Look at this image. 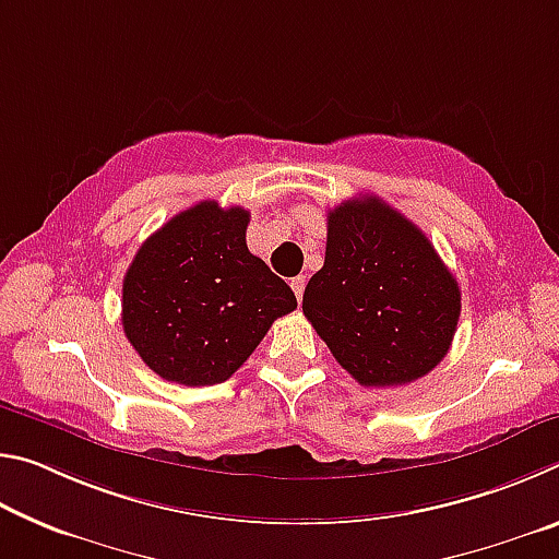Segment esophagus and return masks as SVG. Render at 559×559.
I'll list each match as a JSON object with an SVG mask.
<instances>
[{"instance_id": "esophagus-1", "label": "esophagus", "mask_w": 559, "mask_h": 559, "mask_svg": "<svg viewBox=\"0 0 559 559\" xmlns=\"http://www.w3.org/2000/svg\"><path fill=\"white\" fill-rule=\"evenodd\" d=\"M290 288H293V293H296V298H298V302H300L302 290H306V278H302V276L293 278V281H290Z\"/></svg>"}]
</instances>
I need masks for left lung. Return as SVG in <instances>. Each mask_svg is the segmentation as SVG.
<instances>
[{
    "label": "left lung",
    "instance_id": "8db88e82",
    "mask_svg": "<svg viewBox=\"0 0 559 559\" xmlns=\"http://www.w3.org/2000/svg\"><path fill=\"white\" fill-rule=\"evenodd\" d=\"M302 313L359 384L396 386L447 357L461 290L419 226L365 194L328 212L325 263Z\"/></svg>",
    "mask_w": 559,
    "mask_h": 559
}]
</instances>
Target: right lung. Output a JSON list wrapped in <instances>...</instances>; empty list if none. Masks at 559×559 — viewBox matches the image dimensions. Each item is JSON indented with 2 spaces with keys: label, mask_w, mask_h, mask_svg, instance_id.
<instances>
[{
  "label": "right lung",
  "mask_w": 559,
  "mask_h": 559,
  "mask_svg": "<svg viewBox=\"0 0 559 559\" xmlns=\"http://www.w3.org/2000/svg\"><path fill=\"white\" fill-rule=\"evenodd\" d=\"M249 212L200 202L140 246L122 278V330L155 374L187 386L239 370L296 296L246 246Z\"/></svg>",
  "instance_id": "right-lung-1"
}]
</instances>
